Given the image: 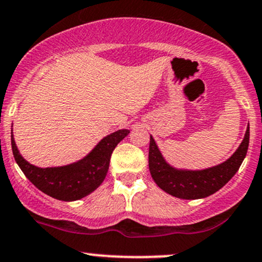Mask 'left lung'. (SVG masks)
Returning <instances> with one entry per match:
<instances>
[{
    "mask_svg": "<svg viewBox=\"0 0 262 262\" xmlns=\"http://www.w3.org/2000/svg\"><path fill=\"white\" fill-rule=\"evenodd\" d=\"M250 140L248 125L245 137L237 150L226 162L204 170H180L169 165L155 144L153 137L149 143V170L162 190L175 198L194 200L216 192L234 177L246 157Z\"/></svg>",
    "mask_w": 262,
    "mask_h": 262,
    "instance_id": "obj_1",
    "label": "left lung"
}]
</instances>
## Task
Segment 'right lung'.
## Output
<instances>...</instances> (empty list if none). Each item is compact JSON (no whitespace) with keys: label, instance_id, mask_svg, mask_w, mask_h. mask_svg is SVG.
Wrapping results in <instances>:
<instances>
[{"label":"right lung","instance_id":"add662e5","mask_svg":"<svg viewBox=\"0 0 262 262\" xmlns=\"http://www.w3.org/2000/svg\"><path fill=\"white\" fill-rule=\"evenodd\" d=\"M128 134V129L114 132L103 138L96 148L79 162L57 168H38L25 160L17 149L12 133L11 145L14 160L37 189L54 199L74 201L87 196L103 183L114 148Z\"/></svg>","mask_w":262,"mask_h":262}]
</instances>
